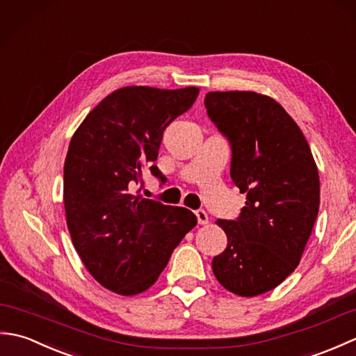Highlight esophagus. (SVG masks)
<instances>
[{"instance_id":"34e87169","label":"esophagus","mask_w":356,"mask_h":356,"mask_svg":"<svg viewBox=\"0 0 356 356\" xmlns=\"http://www.w3.org/2000/svg\"><path fill=\"white\" fill-rule=\"evenodd\" d=\"M195 216H197V222H199V225H208V223H209V220H208V214H207L205 211H203V209L195 211Z\"/></svg>"}]
</instances>
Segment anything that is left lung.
<instances>
[{
	"mask_svg": "<svg viewBox=\"0 0 356 356\" xmlns=\"http://www.w3.org/2000/svg\"><path fill=\"white\" fill-rule=\"evenodd\" d=\"M207 111L231 142V177L246 194L237 220H217L228 246L213 272L238 297L272 291L298 266L320 208V177L303 131L272 97L209 92Z\"/></svg>",
	"mask_w": 356,
	"mask_h": 356,
	"instance_id": "left-lung-1",
	"label": "left lung"
}]
</instances>
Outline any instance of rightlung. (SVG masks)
I'll list each match as a JSON object with an SVG mask.
<instances>
[{"instance_id":"right-lung-1","label":"right lung","mask_w":356,"mask_h":356,"mask_svg":"<svg viewBox=\"0 0 356 356\" xmlns=\"http://www.w3.org/2000/svg\"><path fill=\"white\" fill-rule=\"evenodd\" d=\"M197 96V87L119 88L73 134L64 163L67 228L84 266L105 289L124 297L148 291L197 225L190 209L131 191L143 170L162 176L153 165L162 134Z\"/></svg>"}]
</instances>
